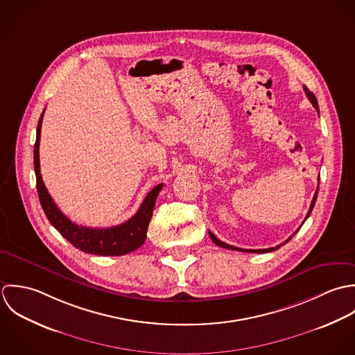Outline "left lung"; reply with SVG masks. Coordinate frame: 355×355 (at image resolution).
Listing matches in <instances>:
<instances>
[{
	"label": "left lung",
	"instance_id": "obj_1",
	"mask_svg": "<svg viewBox=\"0 0 355 355\" xmlns=\"http://www.w3.org/2000/svg\"><path fill=\"white\" fill-rule=\"evenodd\" d=\"M303 89H304V93H306V96H307V98L310 100V103L313 104V107L317 110V112L320 114V110H318V103H317V98H315V96L313 94V92H310L306 86H303ZM317 195H318V187H317V191H315V193H314V198H313V200H311V205H310V209H309V213L306 215V218H304V220L309 218V215L311 214L313 211V207H314V205H315V200H317ZM303 220V222H304ZM299 230V229H297ZM296 230V232H297ZM295 232V233H296ZM293 233V234H295ZM209 234H210V237H211V240H213L214 243L218 245V247H222V248H227V250H236V251H241V252H258V254H265V252H272V251H276V250H279L282 245L284 244H286L291 239H292V236L289 237V239H286L285 241H284L283 244H280V245H276V247H272V248H265V250H244V248H239V247H234V245H229V244H226V243H223V241H220L214 233L211 232H209Z\"/></svg>",
	"mask_w": 355,
	"mask_h": 355
}]
</instances>
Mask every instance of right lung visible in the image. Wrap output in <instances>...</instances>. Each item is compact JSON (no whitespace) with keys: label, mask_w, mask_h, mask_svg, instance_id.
Returning <instances> with one entry per match:
<instances>
[{"label":"right lung","mask_w":355,"mask_h":355,"mask_svg":"<svg viewBox=\"0 0 355 355\" xmlns=\"http://www.w3.org/2000/svg\"><path fill=\"white\" fill-rule=\"evenodd\" d=\"M44 112L41 114L38 128H37V140L34 145V171L37 177V191L38 198L42 206V210L48 216L49 222L59 230V233L67 239L73 247L79 248L86 254L104 255V257H118L136 251L140 248L145 239L149 220L152 218L153 207L156 198L163 187L159 184L155 187L144 199V202L129 220L111 226V227H87L82 225H76L70 220L64 214L59 210L49 192L45 188V184L41 177L40 170V137H41V126H42Z\"/></svg>","instance_id":"obj_1"}]
</instances>
